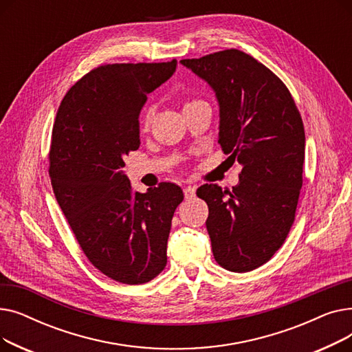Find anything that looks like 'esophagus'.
I'll list each match as a JSON object with an SVG mask.
<instances>
[{
	"instance_id": "34e87169",
	"label": "esophagus",
	"mask_w": 352,
	"mask_h": 352,
	"mask_svg": "<svg viewBox=\"0 0 352 352\" xmlns=\"http://www.w3.org/2000/svg\"><path fill=\"white\" fill-rule=\"evenodd\" d=\"M184 195H186V198H187V199H190V198L195 197V188H194V187H191V186L186 187V188H184Z\"/></svg>"
}]
</instances>
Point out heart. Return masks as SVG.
Wrapping results in <instances>:
<instances>
[{"mask_svg": "<svg viewBox=\"0 0 352 352\" xmlns=\"http://www.w3.org/2000/svg\"><path fill=\"white\" fill-rule=\"evenodd\" d=\"M153 116H154V107L153 105L145 107L144 113H142V122L145 125H148V124H150V121L153 120Z\"/></svg>", "mask_w": 352, "mask_h": 352, "instance_id": "heart-1", "label": "heart"}]
</instances>
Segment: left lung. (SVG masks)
Here are the masks:
<instances>
[{"label":"left lung","instance_id":"left-lung-1","mask_svg":"<svg viewBox=\"0 0 352 352\" xmlns=\"http://www.w3.org/2000/svg\"><path fill=\"white\" fill-rule=\"evenodd\" d=\"M215 92L218 142L243 170L231 191L204 184L215 261L247 272L265 264L291 230L302 187L305 133L284 82L251 55L226 50L181 60Z\"/></svg>","mask_w":352,"mask_h":352}]
</instances>
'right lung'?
<instances>
[{"label":"right lung","mask_w":352,"mask_h":352,"mask_svg":"<svg viewBox=\"0 0 352 352\" xmlns=\"http://www.w3.org/2000/svg\"><path fill=\"white\" fill-rule=\"evenodd\" d=\"M170 63L108 64L67 92L52 126L51 186L91 264L122 284L151 281L166 265L175 208L173 182L134 192L124 157L138 150L148 94L173 77Z\"/></svg>","instance_id":"right-lung-1"}]
</instances>
